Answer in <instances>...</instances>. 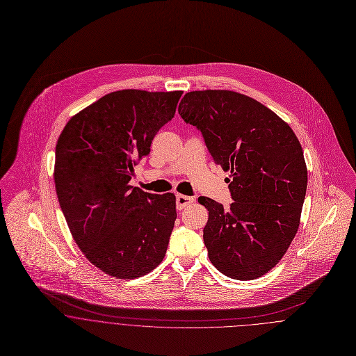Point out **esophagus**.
<instances>
[{
    "label": "esophagus",
    "instance_id": "34e87169",
    "mask_svg": "<svg viewBox=\"0 0 356 356\" xmlns=\"http://www.w3.org/2000/svg\"><path fill=\"white\" fill-rule=\"evenodd\" d=\"M193 202H194V197L181 195V194H177V195H176V206H177L179 210H183L186 206L191 204Z\"/></svg>",
    "mask_w": 356,
    "mask_h": 356
}]
</instances>
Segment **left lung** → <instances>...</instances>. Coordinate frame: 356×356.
Returning <instances> with one entry per match:
<instances>
[{"instance_id":"8db88e82","label":"left lung","mask_w":356,"mask_h":356,"mask_svg":"<svg viewBox=\"0 0 356 356\" xmlns=\"http://www.w3.org/2000/svg\"><path fill=\"white\" fill-rule=\"evenodd\" d=\"M179 115L202 132L209 153L231 170L229 209L210 197L203 240L210 262L235 280L273 269L298 232L307 168L292 128L261 102L236 91L187 92Z\"/></svg>"}]
</instances>
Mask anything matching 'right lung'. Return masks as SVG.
Returning <instances> with one entry per match:
<instances>
[{
  "label": "right lung",
  "instance_id": "1",
  "mask_svg": "<svg viewBox=\"0 0 356 356\" xmlns=\"http://www.w3.org/2000/svg\"><path fill=\"white\" fill-rule=\"evenodd\" d=\"M181 94L113 91L71 118L57 140L61 210L81 252L109 276H145L165 257L176 197L145 193L129 180L161 127L173 119Z\"/></svg>",
  "mask_w": 356,
  "mask_h": 356
}]
</instances>
